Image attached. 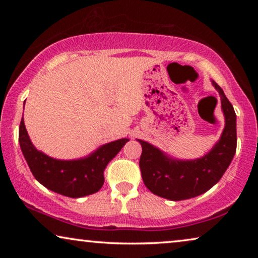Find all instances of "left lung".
I'll return each instance as SVG.
<instances>
[{"instance_id": "obj_1", "label": "left lung", "mask_w": 258, "mask_h": 258, "mask_svg": "<svg viewBox=\"0 0 258 258\" xmlns=\"http://www.w3.org/2000/svg\"><path fill=\"white\" fill-rule=\"evenodd\" d=\"M221 97L224 129L209 153L195 160H178L157 147L137 140L142 146L140 168L144 184L155 195L171 201L192 199L220 181L236 153V114L222 88L211 80Z\"/></svg>"}]
</instances>
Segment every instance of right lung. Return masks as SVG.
<instances>
[{"instance_id":"right-lung-1","label":"right lung","mask_w":258,"mask_h":258,"mask_svg":"<svg viewBox=\"0 0 258 258\" xmlns=\"http://www.w3.org/2000/svg\"><path fill=\"white\" fill-rule=\"evenodd\" d=\"M128 141L119 139L105 143L88 156L77 160H57L35 148L23 117L19 130L21 150L34 177L47 189L72 199L91 195L102 188L105 167Z\"/></svg>"}]
</instances>
